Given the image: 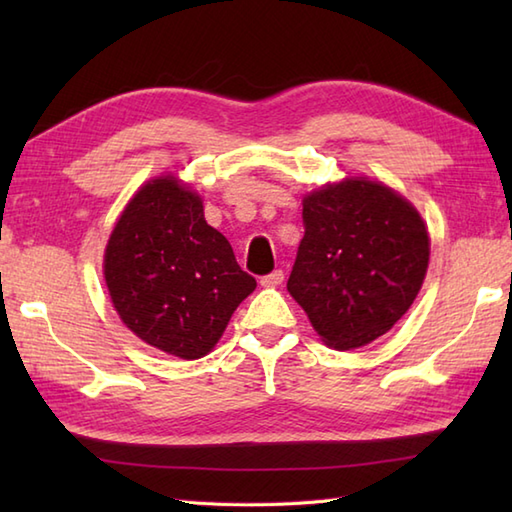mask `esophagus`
<instances>
[{"instance_id":"34e87169","label":"esophagus","mask_w":512,"mask_h":512,"mask_svg":"<svg viewBox=\"0 0 512 512\" xmlns=\"http://www.w3.org/2000/svg\"><path fill=\"white\" fill-rule=\"evenodd\" d=\"M281 281H284V273H281V270H273V273H268L259 279V284H262L264 288H275L281 284Z\"/></svg>"}]
</instances>
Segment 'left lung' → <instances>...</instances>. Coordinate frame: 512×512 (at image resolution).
Wrapping results in <instances>:
<instances>
[{"label":"left lung","instance_id":"8db88e82","mask_svg":"<svg viewBox=\"0 0 512 512\" xmlns=\"http://www.w3.org/2000/svg\"><path fill=\"white\" fill-rule=\"evenodd\" d=\"M303 239L288 292L334 350H354L394 328L429 266L420 213L365 178L325 184L303 198Z\"/></svg>","mask_w":512,"mask_h":512}]
</instances>
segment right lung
I'll return each mask as SVG.
<instances>
[{
  "mask_svg": "<svg viewBox=\"0 0 512 512\" xmlns=\"http://www.w3.org/2000/svg\"><path fill=\"white\" fill-rule=\"evenodd\" d=\"M103 275L118 317L160 352L195 361L213 350L255 277L204 220L198 193L173 176L147 182L118 217Z\"/></svg>",
  "mask_w": 512,
  "mask_h": 512,
  "instance_id": "add662e5",
  "label": "right lung"
}]
</instances>
